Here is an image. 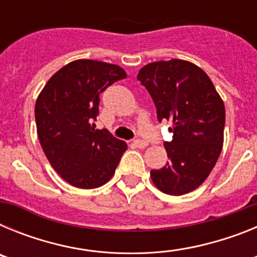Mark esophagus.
<instances>
[{"label":"esophagus","mask_w":257,"mask_h":257,"mask_svg":"<svg viewBox=\"0 0 257 257\" xmlns=\"http://www.w3.org/2000/svg\"><path fill=\"white\" fill-rule=\"evenodd\" d=\"M134 145H135L136 148L144 149V148H147V147H148V143L145 142V140L138 139V140H135V142H134Z\"/></svg>","instance_id":"obj_1"}]
</instances>
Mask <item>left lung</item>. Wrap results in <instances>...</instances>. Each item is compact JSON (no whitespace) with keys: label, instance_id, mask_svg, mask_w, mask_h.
Returning <instances> with one entry per match:
<instances>
[{"label":"left lung","instance_id":"8db88e82","mask_svg":"<svg viewBox=\"0 0 257 257\" xmlns=\"http://www.w3.org/2000/svg\"><path fill=\"white\" fill-rule=\"evenodd\" d=\"M157 108L158 121L172 122L170 161L151 178L161 192L183 196L197 189L215 167L224 143L225 106L210 77L181 59L149 63L138 73Z\"/></svg>","mask_w":257,"mask_h":257}]
</instances>
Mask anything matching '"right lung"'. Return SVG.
<instances>
[{"mask_svg":"<svg viewBox=\"0 0 257 257\" xmlns=\"http://www.w3.org/2000/svg\"><path fill=\"white\" fill-rule=\"evenodd\" d=\"M127 74L119 65L78 59L47 81L36 101L37 135L50 165L67 183L94 189L114 175L127 144L95 128L99 95Z\"/></svg>","mask_w":257,"mask_h":257,"instance_id":"right-lung-1","label":"right lung"}]
</instances>
